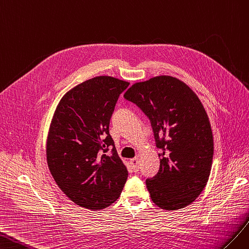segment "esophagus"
Here are the masks:
<instances>
[{"mask_svg":"<svg viewBox=\"0 0 249 249\" xmlns=\"http://www.w3.org/2000/svg\"><path fill=\"white\" fill-rule=\"evenodd\" d=\"M130 165H131V167H132V170L134 172H137V171H139V168H140V159L138 158H134V159H131L130 160Z\"/></svg>","mask_w":249,"mask_h":249,"instance_id":"34e87169","label":"esophagus"}]
</instances>
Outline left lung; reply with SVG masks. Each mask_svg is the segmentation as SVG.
Listing matches in <instances>:
<instances>
[{"instance_id":"1","label":"left lung","mask_w":249,"mask_h":249,"mask_svg":"<svg viewBox=\"0 0 249 249\" xmlns=\"http://www.w3.org/2000/svg\"><path fill=\"white\" fill-rule=\"evenodd\" d=\"M124 97L150 120L161 149L159 172L146 180L152 201L167 211L187 207L207 186L214 154L211 123L199 98L166 75L132 84Z\"/></svg>"}]
</instances>
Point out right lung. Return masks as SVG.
Segmentation results:
<instances>
[{"label":"right lung","instance_id":"1","mask_svg":"<svg viewBox=\"0 0 249 249\" xmlns=\"http://www.w3.org/2000/svg\"><path fill=\"white\" fill-rule=\"evenodd\" d=\"M128 85L115 77H94L70 89L56 107L47 138L48 167L60 190L79 207H109L127 180L109 121ZM111 146L110 156L103 154Z\"/></svg>","mask_w":249,"mask_h":249}]
</instances>
